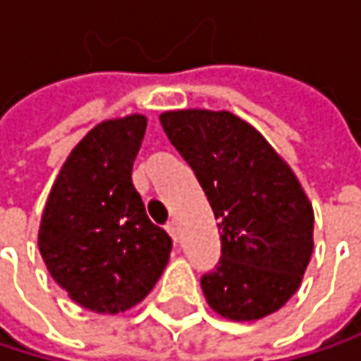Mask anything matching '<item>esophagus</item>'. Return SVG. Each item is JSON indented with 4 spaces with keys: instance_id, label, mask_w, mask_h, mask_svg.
Wrapping results in <instances>:
<instances>
[{
    "instance_id": "esophagus-1",
    "label": "esophagus",
    "mask_w": 361,
    "mask_h": 361,
    "mask_svg": "<svg viewBox=\"0 0 361 361\" xmlns=\"http://www.w3.org/2000/svg\"><path fill=\"white\" fill-rule=\"evenodd\" d=\"M167 232H169V236H171L173 243H180V230H178V224L176 221H169L167 224Z\"/></svg>"
}]
</instances>
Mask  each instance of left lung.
Returning a JSON list of instances; mask_svg holds the SVG:
<instances>
[{
    "label": "left lung",
    "mask_w": 361,
    "mask_h": 361,
    "mask_svg": "<svg viewBox=\"0 0 361 361\" xmlns=\"http://www.w3.org/2000/svg\"><path fill=\"white\" fill-rule=\"evenodd\" d=\"M159 118L219 221L221 259L200 278L209 307L232 322L278 312L314 251V207L299 178L230 110H167Z\"/></svg>",
    "instance_id": "left-lung-1"
}]
</instances>
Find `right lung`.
<instances>
[{"label": "right lung", "mask_w": 361, "mask_h": 361, "mask_svg": "<svg viewBox=\"0 0 361 361\" xmlns=\"http://www.w3.org/2000/svg\"><path fill=\"white\" fill-rule=\"evenodd\" d=\"M148 118H106L71 150L49 190L37 245L56 284L96 314L135 307L161 278L169 234L154 226L131 171Z\"/></svg>", "instance_id": "right-lung-1"}]
</instances>
